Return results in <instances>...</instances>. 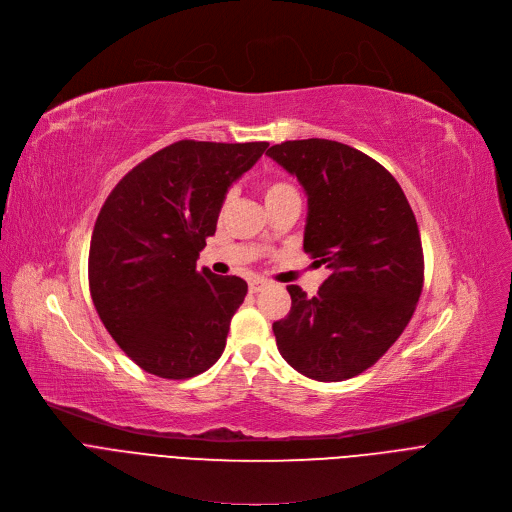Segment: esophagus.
Returning <instances> with one entry per match:
<instances>
[{"label": "esophagus", "instance_id": "obj_1", "mask_svg": "<svg viewBox=\"0 0 512 512\" xmlns=\"http://www.w3.org/2000/svg\"><path fill=\"white\" fill-rule=\"evenodd\" d=\"M265 286H267V282H265V280H259V278H255V280H251V282H249V290H251V292H255V294H257V292H261Z\"/></svg>", "mask_w": 512, "mask_h": 512}]
</instances>
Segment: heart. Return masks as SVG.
Wrapping results in <instances>:
<instances>
[{"mask_svg": "<svg viewBox=\"0 0 512 512\" xmlns=\"http://www.w3.org/2000/svg\"><path fill=\"white\" fill-rule=\"evenodd\" d=\"M290 191H294V187H292V185H288V183H282V181L267 183V185H265V189H263L265 203H267V201H271V199L280 197V195H284V193H290Z\"/></svg>", "mask_w": 512, "mask_h": 512, "instance_id": "b5f03b06", "label": "heart"}]
</instances>
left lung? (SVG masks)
<instances>
[{
	"instance_id": "1",
	"label": "left lung",
	"mask_w": 512,
	"mask_h": 512,
	"mask_svg": "<svg viewBox=\"0 0 512 512\" xmlns=\"http://www.w3.org/2000/svg\"><path fill=\"white\" fill-rule=\"evenodd\" d=\"M306 193L304 251L331 274L317 296L288 286L292 306L274 323L282 358L335 383L377 362L410 323L424 284L416 216L385 166L331 140L267 150Z\"/></svg>"
}]
</instances>
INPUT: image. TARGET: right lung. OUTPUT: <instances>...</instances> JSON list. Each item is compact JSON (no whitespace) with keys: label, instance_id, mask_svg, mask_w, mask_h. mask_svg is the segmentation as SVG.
Listing matches in <instances>:
<instances>
[{"label":"right lung","instance_id":"obj_1","mask_svg":"<svg viewBox=\"0 0 512 512\" xmlns=\"http://www.w3.org/2000/svg\"><path fill=\"white\" fill-rule=\"evenodd\" d=\"M269 144H170L117 183L96 218L88 282L117 346L160 379H191L224 352L247 282L197 267L230 185Z\"/></svg>","mask_w":512,"mask_h":512}]
</instances>
